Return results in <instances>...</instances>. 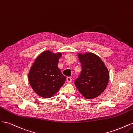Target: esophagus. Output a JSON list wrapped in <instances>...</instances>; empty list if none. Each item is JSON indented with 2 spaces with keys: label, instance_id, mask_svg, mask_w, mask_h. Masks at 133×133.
<instances>
[{
  "label": "esophagus",
  "instance_id": "34e87169",
  "mask_svg": "<svg viewBox=\"0 0 133 133\" xmlns=\"http://www.w3.org/2000/svg\"><path fill=\"white\" fill-rule=\"evenodd\" d=\"M66 81L68 82V83H70L71 82V78L70 77H67L66 78Z\"/></svg>",
  "mask_w": 133,
  "mask_h": 133
}]
</instances>
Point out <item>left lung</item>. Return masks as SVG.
Returning a JSON list of instances; mask_svg holds the SVG:
<instances>
[{
    "mask_svg": "<svg viewBox=\"0 0 133 133\" xmlns=\"http://www.w3.org/2000/svg\"><path fill=\"white\" fill-rule=\"evenodd\" d=\"M82 71L75 80V85L86 99H93L105 89L109 79L107 68L98 56L88 53L79 54Z\"/></svg>",
    "mask_w": 133,
    "mask_h": 133,
    "instance_id": "8db88e82",
    "label": "left lung"
}]
</instances>
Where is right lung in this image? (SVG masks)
Returning a JSON list of instances; mask_svg holds the SVG:
<instances>
[{
	"label": "right lung",
	"mask_w": 133,
	"mask_h": 133,
	"mask_svg": "<svg viewBox=\"0 0 133 133\" xmlns=\"http://www.w3.org/2000/svg\"><path fill=\"white\" fill-rule=\"evenodd\" d=\"M61 53L47 50L36 59L30 68L28 79L32 89L39 96L50 98L58 92L65 82V76L58 68Z\"/></svg>",
	"instance_id": "obj_1"
}]
</instances>
